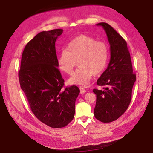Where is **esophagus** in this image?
Segmentation results:
<instances>
[{
    "instance_id": "esophagus-1",
    "label": "esophagus",
    "mask_w": 153,
    "mask_h": 153,
    "mask_svg": "<svg viewBox=\"0 0 153 153\" xmlns=\"http://www.w3.org/2000/svg\"><path fill=\"white\" fill-rule=\"evenodd\" d=\"M79 90H80V93L81 94H85L86 92V90H85L84 87H80Z\"/></svg>"
}]
</instances>
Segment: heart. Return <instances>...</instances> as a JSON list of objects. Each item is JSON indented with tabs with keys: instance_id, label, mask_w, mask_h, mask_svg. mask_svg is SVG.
I'll list each match as a JSON object with an SVG mask.
<instances>
[{
	"instance_id": "1",
	"label": "heart",
	"mask_w": 153,
	"mask_h": 153,
	"mask_svg": "<svg viewBox=\"0 0 153 153\" xmlns=\"http://www.w3.org/2000/svg\"><path fill=\"white\" fill-rule=\"evenodd\" d=\"M109 59V48L104 41L82 35L72 40L67 50L58 57V65L63 72L71 75L78 62L79 68L68 80L69 84L84 85L94 75L104 70Z\"/></svg>"
}]
</instances>
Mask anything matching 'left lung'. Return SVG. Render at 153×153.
I'll use <instances>...</instances> for the list:
<instances>
[{
    "label": "left lung",
    "mask_w": 153,
    "mask_h": 153,
    "mask_svg": "<svg viewBox=\"0 0 153 153\" xmlns=\"http://www.w3.org/2000/svg\"><path fill=\"white\" fill-rule=\"evenodd\" d=\"M106 33L110 45V60L97 81L104 90L94 89L96 95L94 116L102 123H111L126 112L132 98L136 81L127 43L119 33L106 23H100Z\"/></svg>",
    "instance_id": "1"
}]
</instances>
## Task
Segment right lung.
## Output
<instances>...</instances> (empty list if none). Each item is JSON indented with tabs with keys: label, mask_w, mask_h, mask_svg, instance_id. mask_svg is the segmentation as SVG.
I'll return each mask as SVG.
<instances>
[{
	"label": "right lung",
	"mask_w": 153,
	"mask_h": 153,
	"mask_svg": "<svg viewBox=\"0 0 153 153\" xmlns=\"http://www.w3.org/2000/svg\"><path fill=\"white\" fill-rule=\"evenodd\" d=\"M63 29L42 31L27 44L22 54L19 79L32 112L53 128L73 120L79 94L76 85L63 88L64 79L58 69L55 41Z\"/></svg>",
	"instance_id": "obj_1"
}]
</instances>
